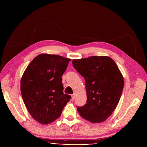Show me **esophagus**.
Wrapping results in <instances>:
<instances>
[{"mask_svg": "<svg viewBox=\"0 0 147 147\" xmlns=\"http://www.w3.org/2000/svg\"><path fill=\"white\" fill-rule=\"evenodd\" d=\"M71 98H72V100H74V99L75 98V93L71 94Z\"/></svg>", "mask_w": 147, "mask_h": 147, "instance_id": "1", "label": "esophagus"}]
</instances>
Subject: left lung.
Here are the masks:
<instances>
[{"label":"left lung","mask_w":147,"mask_h":147,"mask_svg":"<svg viewBox=\"0 0 147 147\" xmlns=\"http://www.w3.org/2000/svg\"><path fill=\"white\" fill-rule=\"evenodd\" d=\"M86 81L87 103L78 107L82 117L91 123L106 121L117 106L124 87L118 66L109 56H90L73 60Z\"/></svg>","instance_id":"1"}]
</instances>
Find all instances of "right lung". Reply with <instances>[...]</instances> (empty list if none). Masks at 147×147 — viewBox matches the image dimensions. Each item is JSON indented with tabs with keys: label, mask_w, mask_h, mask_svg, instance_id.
<instances>
[{
	"label": "right lung",
	"mask_w": 147,
	"mask_h": 147,
	"mask_svg": "<svg viewBox=\"0 0 147 147\" xmlns=\"http://www.w3.org/2000/svg\"><path fill=\"white\" fill-rule=\"evenodd\" d=\"M71 59L55 54L37 56L24 71L21 92L28 112L35 120L48 124L59 117L71 96L63 93L61 76Z\"/></svg>",
	"instance_id": "right-lung-1"
}]
</instances>
